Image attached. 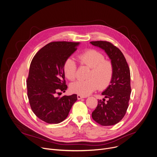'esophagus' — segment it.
I'll return each instance as SVG.
<instances>
[{
	"instance_id": "obj_1",
	"label": "esophagus",
	"mask_w": 157,
	"mask_h": 157,
	"mask_svg": "<svg viewBox=\"0 0 157 157\" xmlns=\"http://www.w3.org/2000/svg\"><path fill=\"white\" fill-rule=\"evenodd\" d=\"M86 97H85V96H83V95H77V98L78 99V100H80V99H82V98H85Z\"/></svg>"
}]
</instances>
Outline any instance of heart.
I'll return each instance as SVG.
<instances>
[{
  "label": "heart",
  "mask_w": 157,
  "mask_h": 157,
  "mask_svg": "<svg viewBox=\"0 0 157 157\" xmlns=\"http://www.w3.org/2000/svg\"><path fill=\"white\" fill-rule=\"evenodd\" d=\"M77 58L82 64L90 68L85 80H77L72 83L70 89L75 94L81 95H88L97 90L106 88L112 81L113 74V67L111 62L105 60L100 52L90 49L79 54ZM65 76L70 80L77 77V65L72 57L67 59L63 65Z\"/></svg>",
  "instance_id": "heart-1"
}]
</instances>
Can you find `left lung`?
Returning <instances> with one entry per match:
<instances>
[{"mask_svg": "<svg viewBox=\"0 0 157 157\" xmlns=\"http://www.w3.org/2000/svg\"><path fill=\"white\" fill-rule=\"evenodd\" d=\"M90 44L105 51L113 67L110 84L101 93L105 98L98 100L92 117L102 126L113 125L124 118L128 107L131 94L130 68L122 52L112 44L107 41H94ZM105 98H108L106 102Z\"/></svg>", "mask_w": 157, "mask_h": 157, "instance_id": "1", "label": "left lung"}]
</instances>
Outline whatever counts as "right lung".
Segmentation results:
<instances>
[{"label": "right lung", "instance_id": "right-lung-1", "mask_svg": "<svg viewBox=\"0 0 157 157\" xmlns=\"http://www.w3.org/2000/svg\"><path fill=\"white\" fill-rule=\"evenodd\" d=\"M80 42H54L42 48L33 57L27 80L30 107L39 118L47 124H59L68 115L77 95L56 97L65 92L63 65L77 50Z\"/></svg>", "mask_w": 157, "mask_h": 157}]
</instances>
